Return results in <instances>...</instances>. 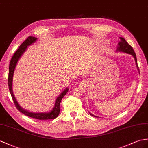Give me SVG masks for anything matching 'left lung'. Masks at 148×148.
I'll return each mask as SVG.
<instances>
[{
  "mask_svg": "<svg viewBox=\"0 0 148 148\" xmlns=\"http://www.w3.org/2000/svg\"><path fill=\"white\" fill-rule=\"evenodd\" d=\"M121 41H119V42L118 43L119 44V46L117 47V51H121V52H124L125 53H127V54H130V55H132L133 57L134 58V60H135V62H136V66L138 68V70L139 71V67L138 65V62H137V58H136V53L134 51V49L132 48V46L129 45L127 42L125 41V39L121 37L120 38ZM92 116H94L96 117L95 116H93V115L90 114Z\"/></svg>",
  "mask_w": 148,
  "mask_h": 148,
  "instance_id": "obj_1",
  "label": "left lung"
}]
</instances>
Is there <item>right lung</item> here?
Segmentation results:
<instances>
[{
    "mask_svg": "<svg viewBox=\"0 0 148 148\" xmlns=\"http://www.w3.org/2000/svg\"><path fill=\"white\" fill-rule=\"evenodd\" d=\"M36 40H37L36 38L32 37V36H29L26 40H25L22 44L20 45L19 48H18V49L15 52V53L14 54V55L12 56L11 58V60H10V64H9V78H8L9 88L10 95L12 96L14 103L15 104L17 109L18 110H19L21 112H22L23 114L26 115V116L28 117L36 119H39V120L54 119H55L58 116V115L60 114V102L62 101V99H63V97L65 95L66 93L68 92V88H66L65 90H64L63 92H62V93H61V94L57 97V99L56 100L55 105L53 108V109L48 113H32V112H29L24 109L23 108H22L19 106V104L17 102V100L15 98V97H14L13 94V92H12V85L13 75H14V70H15V68L16 66L18 60H19V59L20 58L21 55H22L24 53V51H26L27 46L31 45V44H32V43H34L35 41H36Z\"/></svg>",
    "mask_w": 148,
    "mask_h": 148,
    "instance_id": "1",
    "label": "right lung"
}]
</instances>
